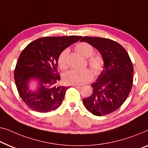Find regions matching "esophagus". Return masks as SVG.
Masks as SVG:
<instances>
[{"label": "esophagus", "mask_w": 148, "mask_h": 148, "mask_svg": "<svg viewBox=\"0 0 148 148\" xmlns=\"http://www.w3.org/2000/svg\"><path fill=\"white\" fill-rule=\"evenodd\" d=\"M73 86L75 87H77V88H80V87H81V85H73Z\"/></svg>", "instance_id": "34e87169"}]
</instances>
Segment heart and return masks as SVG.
Segmentation results:
<instances>
[{"mask_svg": "<svg viewBox=\"0 0 148 148\" xmlns=\"http://www.w3.org/2000/svg\"><path fill=\"white\" fill-rule=\"evenodd\" d=\"M75 49L83 57L88 58L87 63L94 73L98 75L102 71L104 67V60L101 55H93L94 49L91 45L85 42H81L77 45ZM69 53V49H65L61 51L58 57L57 63L59 67L63 70L67 68V57ZM92 78L93 73L89 69H71L63 75L64 81L69 84H83L91 81Z\"/></svg>", "mask_w": 148, "mask_h": 148, "instance_id": "b5f03b06", "label": "heart"}]
</instances>
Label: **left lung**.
I'll return each instance as SVG.
<instances>
[{"label":"left lung","instance_id":"left-lung-1","mask_svg":"<svg viewBox=\"0 0 148 148\" xmlns=\"http://www.w3.org/2000/svg\"><path fill=\"white\" fill-rule=\"evenodd\" d=\"M80 41L97 49L104 60L103 70L91 84L93 93L83 99V104L97 116L110 114L120 108L132 88L131 59L120 44L109 38L83 37Z\"/></svg>","mask_w":148,"mask_h":148}]
</instances>
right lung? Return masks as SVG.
Instances as JSON below:
<instances>
[{
    "instance_id": "1",
    "label": "right lung",
    "mask_w": 148,
    "mask_h": 148,
    "mask_svg": "<svg viewBox=\"0 0 148 148\" xmlns=\"http://www.w3.org/2000/svg\"><path fill=\"white\" fill-rule=\"evenodd\" d=\"M81 36L46 37L28 45L21 52L14 69V81L19 95L35 111L49 112L62 104L68 87L58 85L57 59L61 51L80 39ZM37 80L35 92L29 89L31 80Z\"/></svg>"
}]
</instances>
